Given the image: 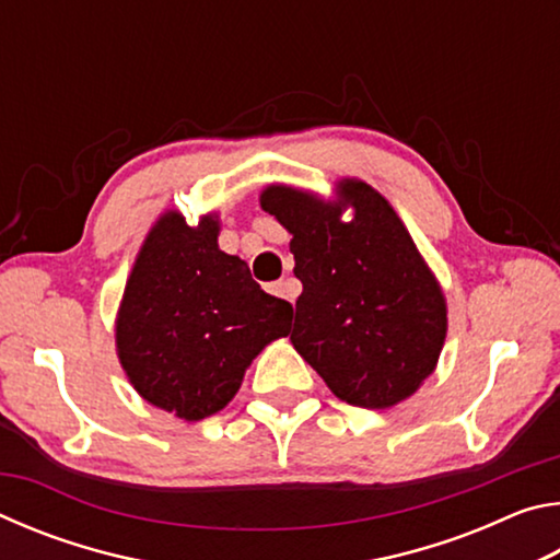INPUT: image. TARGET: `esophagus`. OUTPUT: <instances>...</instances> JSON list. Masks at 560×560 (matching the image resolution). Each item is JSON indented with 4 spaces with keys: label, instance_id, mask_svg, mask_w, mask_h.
<instances>
[{
    "label": "esophagus",
    "instance_id": "esophagus-1",
    "mask_svg": "<svg viewBox=\"0 0 560 560\" xmlns=\"http://www.w3.org/2000/svg\"><path fill=\"white\" fill-rule=\"evenodd\" d=\"M269 291L273 293V296H281V299H291V301H293V296H291V287H289V281H287V279L269 283Z\"/></svg>",
    "mask_w": 560,
    "mask_h": 560
}]
</instances>
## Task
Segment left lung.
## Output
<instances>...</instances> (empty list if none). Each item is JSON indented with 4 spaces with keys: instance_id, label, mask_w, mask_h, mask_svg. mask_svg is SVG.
<instances>
[{
    "instance_id": "left-lung-1",
    "label": "left lung",
    "mask_w": 560,
    "mask_h": 560,
    "mask_svg": "<svg viewBox=\"0 0 560 560\" xmlns=\"http://www.w3.org/2000/svg\"><path fill=\"white\" fill-rule=\"evenodd\" d=\"M355 214L271 185L261 207L293 234L303 283L291 343L348 405L383 410L410 397L434 365L447 308L400 217L360 179L340 183Z\"/></svg>"
}]
</instances>
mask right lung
I'll list each match as a JSON object with an SVG mask.
<instances>
[{"mask_svg":"<svg viewBox=\"0 0 560 560\" xmlns=\"http://www.w3.org/2000/svg\"><path fill=\"white\" fill-rule=\"evenodd\" d=\"M214 217L167 212L148 234L118 311V358L150 405L202 420L232 400L246 365L289 336L293 306L217 246Z\"/></svg>","mask_w":560,"mask_h":560,"instance_id":"right-lung-1","label":"right lung"}]
</instances>
